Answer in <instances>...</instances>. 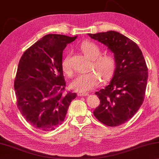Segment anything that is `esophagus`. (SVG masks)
Returning <instances> with one entry per match:
<instances>
[{"instance_id": "esophagus-1", "label": "esophagus", "mask_w": 159, "mask_h": 159, "mask_svg": "<svg viewBox=\"0 0 159 159\" xmlns=\"http://www.w3.org/2000/svg\"><path fill=\"white\" fill-rule=\"evenodd\" d=\"M77 94L79 96H86V95H89V93H84V92H79Z\"/></svg>"}]
</instances>
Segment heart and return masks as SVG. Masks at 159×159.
<instances>
[{
  "label": "heart",
  "instance_id": "1",
  "mask_svg": "<svg viewBox=\"0 0 159 159\" xmlns=\"http://www.w3.org/2000/svg\"><path fill=\"white\" fill-rule=\"evenodd\" d=\"M80 49L92 60L91 67L101 75L103 79H107L115 71L116 61L112 55H102L101 49L94 42L85 41L80 45ZM70 52H68L63 58L61 67L65 74L71 75L72 69L70 64ZM100 83V76L97 73L91 71L81 74L71 83V87L80 92H86L95 89Z\"/></svg>",
  "mask_w": 159,
  "mask_h": 159
}]
</instances>
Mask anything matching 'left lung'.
I'll use <instances>...</instances> for the list:
<instances>
[{"label": "left lung", "instance_id": "8db88e82", "mask_svg": "<svg viewBox=\"0 0 159 159\" xmlns=\"http://www.w3.org/2000/svg\"><path fill=\"white\" fill-rule=\"evenodd\" d=\"M114 54L116 68L109 85L95 92L100 104L93 112L103 124L117 127L127 122L144 100L148 68L142 52L132 40L120 32L89 34Z\"/></svg>", "mask_w": 159, "mask_h": 159}]
</instances>
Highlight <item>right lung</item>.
<instances>
[{
    "mask_svg": "<svg viewBox=\"0 0 159 159\" xmlns=\"http://www.w3.org/2000/svg\"><path fill=\"white\" fill-rule=\"evenodd\" d=\"M77 36L47 34L22 54L14 82L17 105L32 127L42 132L54 130L64 122L76 93H64L63 51Z\"/></svg>",
    "mask_w": 159,
    "mask_h": 159,
    "instance_id": "add662e5",
    "label": "right lung"
}]
</instances>
